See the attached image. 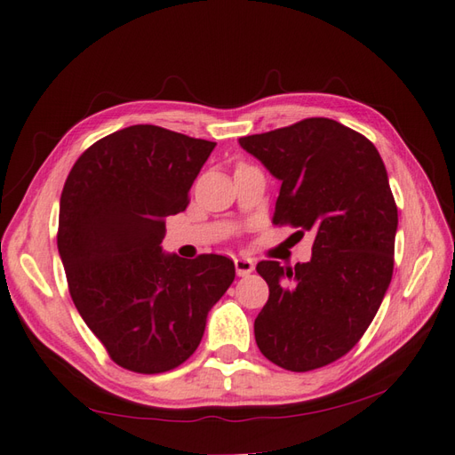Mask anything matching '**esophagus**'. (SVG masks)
Here are the masks:
<instances>
[{
  "instance_id": "1",
  "label": "esophagus",
  "mask_w": 455,
  "mask_h": 455,
  "mask_svg": "<svg viewBox=\"0 0 455 455\" xmlns=\"http://www.w3.org/2000/svg\"><path fill=\"white\" fill-rule=\"evenodd\" d=\"M235 267H236V275L246 277L254 272V262L250 258H236Z\"/></svg>"
}]
</instances>
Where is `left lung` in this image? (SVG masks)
<instances>
[{"label":"left lung","mask_w":455,"mask_h":455,"mask_svg":"<svg viewBox=\"0 0 455 455\" xmlns=\"http://www.w3.org/2000/svg\"><path fill=\"white\" fill-rule=\"evenodd\" d=\"M282 181L274 225L313 230L311 262H259L269 299L256 344L289 371L336 362L363 336L393 275L397 205L379 152L363 134L313 117L238 139Z\"/></svg>","instance_id":"1"}]
</instances>
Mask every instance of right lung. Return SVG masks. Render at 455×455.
I'll return each instance as SVG.
<instances>
[{"label": "right lung", "instance_id": "1", "mask_svg": "<svg viewBox=\"0 0 455 455\" xmlns=\"http://www.w3.org/2000/svg\"><path fill=\"white\" fill-rule=\"evenodd\" d=\"M217 144L132 124L85 150L68 173L58 254L72 301L111 360L162 373L197 350L207 315L235 282L233 259L162 252L166 217Z\"/></svg>", "mask_w": 455, "mask_h": 455}]
</instances>
